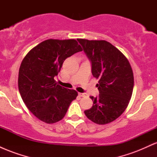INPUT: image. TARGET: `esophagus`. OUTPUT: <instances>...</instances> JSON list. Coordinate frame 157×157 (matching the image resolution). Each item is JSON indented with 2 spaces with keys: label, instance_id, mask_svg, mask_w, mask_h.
<instances>
[{
  "label": "esophagus",
  "instance_id": "esophagus-1",
  "mask_svg": "<svg viewBox=\"0 0 157 157\" xmlns=\"http://www.w3.org/2000/svg\"><path fill=\"white\" fill-rule=\"evenodd\" d=\"M78 94H79V96L81 97H83L86 96V94H84V93H79Z\"/></svg>",
  "mask_w": 157,
  "mask_h": 157
}]
</instances>
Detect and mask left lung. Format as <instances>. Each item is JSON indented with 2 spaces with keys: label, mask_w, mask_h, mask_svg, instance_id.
Instances as JSON below:
<instances>
[{
  "label": "left lung",
  "mask_w": 157,
  "mask_h": 157,
  "mask_svg": "<svg viewBox=\"0 0 157 157\" xmlns=\"http://www.w3.org/2000/svg\"><path fill=\"white\" fill-rule=\"evenodd\" d=\"M91 64V73L99 78V95L90 97L93 105L84 111L100 125L118 118L128 105L134 89V75L128 60L120 50L105 40L77 39Z\"/></svg>",
  "instance_id": "1"
}]
</instances>
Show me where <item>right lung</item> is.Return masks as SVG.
I'll use <instances>...</instances> for the list:
<instances>
[{
    "mask_svg": "<svg viewBox=\"0 0 157 157\" xmlns=\"http://www.w3.org/2000/svg\"><path fill=\"white\" fill-rule=\"evenodd\" d=\"M82 51L75 40H46L24 57L18 89L25 105L41 121L55 123L64 117L77 92L57 84L55 77L67 57Z\"/></svg>",
    "mask_w": 157,
    "mask_h": 157,
    "instance_id": "obj_1",
    "label": "right lung"
}]
</instances>
